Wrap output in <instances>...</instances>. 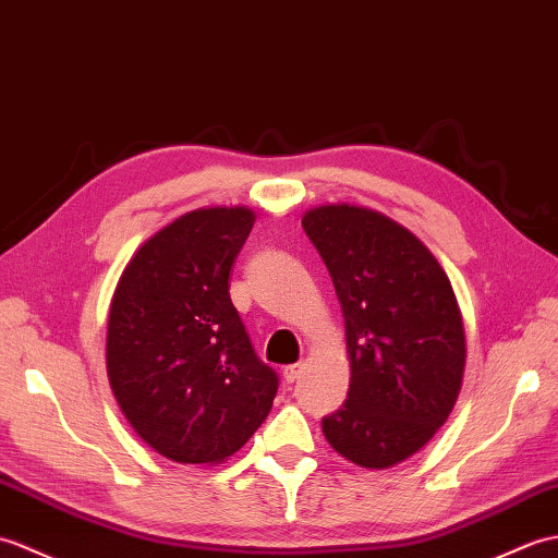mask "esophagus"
I'll return each mask as SVG.
<instances>
[{
  "instance_id": "34e87169",
  "label": "esophagus",
  "mask_w": 558,
  "mask_h": 558,
  "mask_svg": "<svg viewBox=\"0 0 558 558\" xmlns=\"http://www.w3.org/2000/svg\"><path fill=\"white\" fill-rule=\"evenodd\" d=\"M301 375H303V363H293V365L283 367V379H287L289 384L299 379Z\"/></svg>"
}]
</instances>
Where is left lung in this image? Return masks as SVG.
<instances>
[{
    "instance_id": "left-lung-1",
    "label": "left lung",
    "mask_w": 558,
    "mask_h": 558,
    "mask_svg": "<svg viewBox=\"0 0 558 558\" xmlns=\"http://www.w3.org/2000/svg\"><path fill=\"white\" fill-rule=\"evenodd\" d=\"M337 289L351 384L322 417L331 449L391 468L447 423L461 391L465 331L447 271L425 243L375 209L325 205L303 215Z\"/></svg>"
}]
</instances>
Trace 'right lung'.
<instances>
[{
    "label": "right lung",
    "instance_id": "right-lung-1",
    "mask_svg": "<svg viewBox=\"0 0 558 558\" xmlns=\"http://www.w3.org/2000/svg\"><path fill=\"white\" fill-rule=\"evenodd\" d=\"M255 225L247 207H203L147 239L117 283L107 375L147 447L177 463H221L265 423L279 389L229 295Z\"/></svg>",
    "mask_w": 558,
    "mask_h": 558
}]
</instances>
